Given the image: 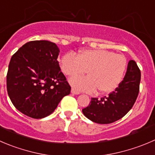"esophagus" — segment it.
<instances>
[{
  "mask_svg": "<svg viewBox=\"0 0 155 155\" xmlns=\"http://www.w3.org/2000/svg\"><path fill=\"white\" fill-rule=\"evenodd\" d=\"M71 93H72V94H80V92L77 91V90H75L74 88H72Z\"/></svg>",
  "mask_w": 155,
  "mask_h": 155,
  "instance_id": "1",
  "label": "esophagus"
}]
</instances>
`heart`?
I'll list each match as a JSON object with an SVG mask.
<instances>
[{
  "label": "heart",
  "mask_w": 155,
  "mask_h": 155,
  "mask_svg": "<svg viewBox=\"0 0 155 155\" xmlns=\"http://www.w3.org/2000/svg\"><path fill=\"white\" fill-rule=\"evenodd\" d=\"M126 67L124 55L104 49L84 50L78 56L69 52L61 59V68L68 76L83 74L87 71L88 76L73 78L70 83L75 89L87 93L113 91L123 80Z\"/></svg>",
  "instance_id": "1"
}]
</instances>
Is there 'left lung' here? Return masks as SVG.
Returning a JSON list of instances; mask_svg holds the SVG:
<instances>
[{
	"label": "left lung",
	"mask_w": 155,
	"mask_h": 155,
	"mask_svg": "<svg viewBox=\"0 0 155 155\" xmlns=\"http://www.w3.org/2000/svg\"><path fill=\"white\" fill-rule=\"evenodd\" d=\"M141 81V71L136 62L130 60L124 78L114 91L101 99L93 97L84 115L99 124H109L123 118L135 103Z\"/></svg>",
	"instance_id": "left-lung-1"
}]
</instances>
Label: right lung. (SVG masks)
Instances as JSON below:
<instances>
[{"mask_svg":"<svg viewBox=\"0 0 155 155\" xmlns=\"http://www.w3.org/2000/svg\"><path fill=\"white\" fill-rule=\"evenodd\" d=\"M59 48L46 40L30 41L11 57L7 74L10 101L20 112L33 119L49 116L71 86L58 61Z\"/></svg>","mask_w":155,"mask_h":155,"instance_id":"right-lung-1","label":"right lung"}]
</instances>
